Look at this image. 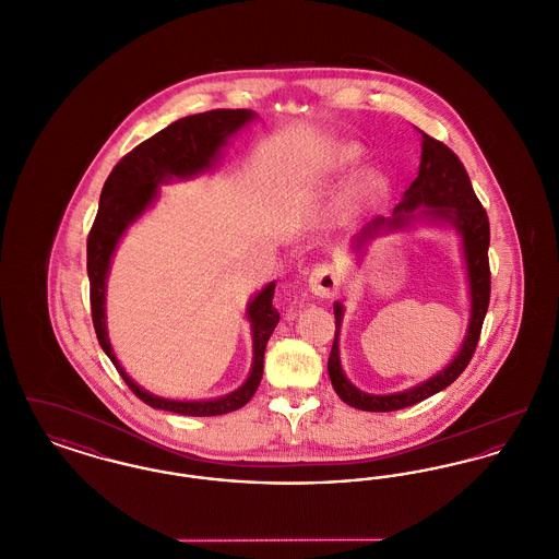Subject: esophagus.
<instances>
[{
    "label": "esophagus",
    "instance_id": "obj_1",
    "mask_svg": "<svg viewBox=\"0 0 559 559\" xmlns=\"http://www.w3.org/2000/svg\"><path fill=\"white\" fill-rule=\"evenodd\" d=\"M308 285H310V292L314 293L317 297L329 299V297H333L335 293L340 292L342 276L333 264H319L310 272Z\"/></svg>",
    "mask_w": 559,
    "mask_h": 559
}]
</instances>
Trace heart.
I'll return each mask as SVG.
<instances>
[{"mask_svg":"<svg viewBox=\"0 0 559 559\" xmlns=\"http://www.w3.org/2000/svg\"><path fill=\"white\" fill-rule=\"evenodd\" d=\"M365 151L356 142H333L329 144L319 157L320 176H340L349 171L358 160L362 159ZM388 190V180L379 169L362 171L356 182L349 187L346 194L347 212H365L372 207Z\"/></svg>","mask_w":559,"mask_h":559,"instance_id":"heart-1","label":"heart"}]
</instances>
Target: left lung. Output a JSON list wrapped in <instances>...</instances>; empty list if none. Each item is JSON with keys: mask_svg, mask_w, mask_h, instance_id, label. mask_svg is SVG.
<instances>
[{"mask_svg": "<svg viewBox=\"0 0 559 559\" xmlns=\"http://www.w3.org/2000/svg\"><path fill=\"white\" fill-rule=\"evenodd\" d=\"M421 163L419 174L415 182L404 192V199L400 201L399 207L392 213V217H374L369 222L362 233L356 237L354 247L360 251L372 237L381 235V230H400L408 226L413 219H429L433 224H449L456 228L463 240V255L467 264V278H469V295H472V314H469V329L465 335V342L454 356L451 365L433 377H429L424 383L404 390L399 394L388 396H374L360 392L347 381L346 374L342 371L340 360V329L344 319V306L335 301V340L329 356V377L333 383V390L337 396L344 400L349 406L371 413H388V411H400L406 406H413L421 400L429 399L444 388H449L452 381L465 371L469 365L481 333V322L488 310L490 301V266H488V245H490V226L488 215L481 207V203L474 192L472 180L463 167V163L452 153L451 148L421 132Z\"/></svg>", "mask_w": 559, "mask_h": 559, "instance_id": "1", "label": "left lung"}]
</instances>
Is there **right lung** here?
<instances>
[{
	"mask_svg": "<svg viewBox=\"0 0 559 559\" xmlns=\"http://www.w3.org/2000/svg\"><path fill=\"white\" fill-rule=\"evenodd\" d=\"M255 119V112L247 108H217L199 115H188L174 121L165 130L151 135L138 144L132 153L119 160L103 187L100 205L92 230L87 235V276H90V304L96 337L105 349L115 369L123 377L128 388L142 402L153 408L188 415V417H215L233 413L253 399L262 374H264V352L267 340L278 324V310L272 306L274 283L258 293L249 306L247 317L253 335V362L247 381L228 396L213 400H169L159 399L142 390L123 367L119 365L112 347L108 344L107 314H105V293L110 258L117 242L126 235L133 222L146 212L159 194V185L174 178L185 180L197 174L212 169L219 157L222 146L228 138L239 132Z\"/></svg>",
	"mask_w": 559,
	"mask_h": 559,
	"instance_id": "add662e5",
	"label": "right lung"
}]
</instances>
